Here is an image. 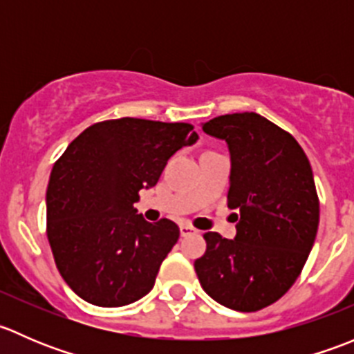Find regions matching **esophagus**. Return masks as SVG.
I'll return each instance as SVG.
<instances>
[{"label":"esophagus","mask_w":354,"mask_h":354,"mask_svg":"<svg viewBox=\"0 0 354 354\" xmlns=\"http://www.w3.org/2000/svg\"><path fill=\"white\" fill-rule=\"evenodd\" d=\"M180 233H181V236H190V234L197 233V230H195L194 226H190V224H181Z\"/></svg>","instance_id":"esophagus-1"}]
</instances>
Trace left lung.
<instances>
[{
    "instance_id": "8db88e82",
    "label": "left lung",
    "mask_w": 354,
    "mask_h": 354,
    "mask_svg": "<svg viewBox=\"0 0 354 354\" xmlns=\"http://www.w3.org/2000/svg\"><path fill=\"white\" fill-rule=\"evenodd\" d=\"M202 130L226 140L227 207L240 216L234 240L203 234L195 272L217 303L257 312L286 295L312 252L320 216L312 166L291 133L257 113L217 116Z\"/></svg>"
}]
</instances>
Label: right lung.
I'll return each mask as SVG.
<instances>
[{
    "label": "right lung",
    "instance_id": "right-lung-1",
    "mask_svg": "<svg viewBox=\"0 0 354 354\" xmlns=\"http://www.w3.org/2000/svg\"><path fill=\"white\" fill-rule=\"evenodd\" d=\"M197 140L190 123L120 118L88 127L56 160L46 192L48 240L82 299L123 306L154 288L180 227L169 219L147 223L133 203L174 152Z\"/></svg>",
    "mask_w": 354,
    "mask_h": 354
}]
</instances>
